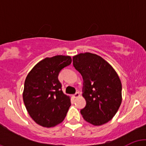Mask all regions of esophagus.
<instances>
[{"instance_id":"1","label":"esophagus","mask_w":146,"mask_h":146,"mask_svg":"<svg viewBox=\"0 0 146 146\" xmlns=\"http://www.w3.org/2000/svg\"><path fill=\"white\" fill-rule=\"evenodd\" d=\"M79 96H80V93H76L75 95H73V98H78Z\"/></svg>"}]
</instances>
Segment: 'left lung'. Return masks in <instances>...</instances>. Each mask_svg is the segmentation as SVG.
<instances>
[{"label":"left lung","instance_id":"left-lung-1","mask_svg":"<svg viewBox=\"0 0 146 146\" xmlns=\"http://www.w3.org/2000/svg\"><path fill=\"white\" fill-rule=\"evenodd\" d=\"M73 64L84 80L83 97L86 105L80 113L84 119L101 125L113 119L121 105V82L108 62L94 53L73 56Z\"/></svg>","mask_w":146,"mask_h":146}]
</instances>
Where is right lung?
<instances>
[{"label":"right lung","instance_id":"right-lung-1","mask_svg":"<svg viewBox=\"0 0 146 146\" xmlns=\"http://www.w3.org/2000/svg\"><path fill=\"white\" fill-rule=\"evenodd\" d=\"M71 62L68 56L46 58L33 66L25 79L23 101L30 117L38 125L51 128L64 119L71 99L62 90L58 75Z\"/></svg>","mask_w":146,"mask_h":146}]
</instances>
